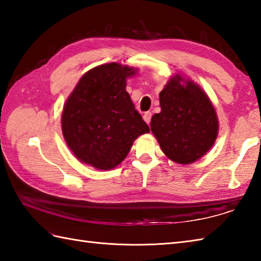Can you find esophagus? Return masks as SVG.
I'll return each instance as SVG.
<instances>
[{
  "label": "esophagus",
  "mask_w": 261,
  "mask_h": 261,
  "mask_svg": "<svg viewBox=\"0 0 261 261\" xmlns=\"http://www.w3.org/2000/svg\"><path fill=\"white\" fill-rule=\"evenodd\" d=\"M151 116H152V114H151V112H146L145 114H143V120H145V122L146 123H150V120H151Z\"/></svg>",
  "instance_id": "34e87169"
}]
</instances>
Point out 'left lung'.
Returning a JSON list of instances; mask_svg holds the SVG:
<instances>
[{
	"instance_id": "1",
	"label": "left lung",
	"mask_w": 261,
	"mask_h": 261,
	"mask_svg": "<svg viewBox=\"0 0 261 261\" xmlns=\"http://www.w3.org/2000/svg\"><path fill=\"white\" fill-rule=\"evenodd\" d=\"M159 103L162 111L152 115L150 129L163 152L180 165L202 158L219 134L218 115L207 94L176 74L159 93Z\"/></svg>"
}]
</instances>
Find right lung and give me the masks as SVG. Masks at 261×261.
I'll use <instances>...</instances> for the list:
<instances>
[{"label":"right lung","instance_id":"right-lung-1","mask_svg":"<svg viewBox=\"0 0 261 261\" xmlns=\"http://www.w3.org/2000/svg\"><path fill=\"white\" fill-rule=\"evenodd\" d=\"M138 69L110 63L81 77L62 113L64 139L74 156L98 170L123 162L135 140L149 126L125 91L126 79Z\"/></svg>","mask_w":261,"mask_h":261}]
</instances>
